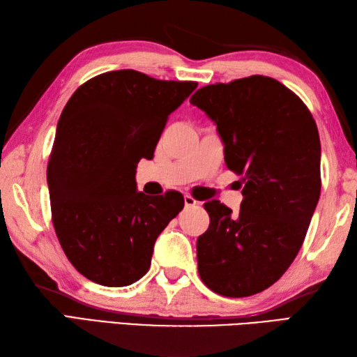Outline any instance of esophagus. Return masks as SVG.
I'll use <instances>...</instances> for the list:
<instances>
[{
    "mask_svg": "<svg viewBox=\"0 0 357 357\" xmlns=\"http://www.w3.org/2000/svg\"><path fill=\"white\" fill-rule=\"evenodd\" d=\"M184 202H185V207H195V206H198V201H196L192 195H185L184 196Z\"/></svg>",
    "mask_w": 357,
    "mask_h": 357,
    "instance_id": "1",
    "label": "esophagus"
}]
</instances>
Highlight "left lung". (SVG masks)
Masks as SVG:
<instances>
[{
	"label": "left lung",
	"mask_w": 357,
	"mask_h": 357,
	"mask_svg": "<svg viewBox=\"0 0 357 357\" xmlns=\"http://www.w3.org/2000/svg\"><path fill=\"white\" fill-rule=\"evenodd\" d=\"M190 102L215 121L227 169L244 184L238 215L204 204L199 276L218 294L247 298L275 284L305 239L321 195L319 133L304 101L262 75L201 87Z\"/></svg>",
	"instance_id": "obj_1"
}]
</instances>
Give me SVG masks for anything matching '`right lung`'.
I'll return each instance as SVG.
<instances>
[{
    "label": "right lung",
    "mask_w": 357,
    "mask_h": 357,
    "mask_svg": "<svg viewBox=\"0 0 357 357\" xmlns=\"http://www.w3.org/2000/svg\"><path fill=\"white\" fill-rule=\"evenodd\" d=\"M196 81L113 70L81 84L59 116L47 165L52 222L67 259L104 287H126L150 268L156 238L184 196L136 192V165L151 159L170 113Z\"/></svg>",
    "instance_id": "right-lung-1"
}]
</instances>
